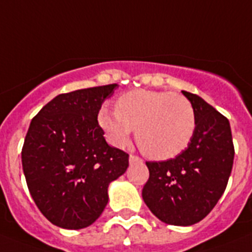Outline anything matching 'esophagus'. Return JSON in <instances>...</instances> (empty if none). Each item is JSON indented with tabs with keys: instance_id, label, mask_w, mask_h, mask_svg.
<instances>
[{
	"instance_id": "34e87169",
	"label": "esophagus",
	"mask_w": 252,
	"mask_h": 252,
	"mask_svg": "<svg viewBox=\"0 0 252 252\" xmlns=\"http://www.w3.org/2000/svg\"><path fill=\"white\" fill-rule=\"evenodd\" d=\"M129 163L130 165H134V163H142V159L138 156H134V155H130L129 156Z\"/></svg>"
}]
</instances>
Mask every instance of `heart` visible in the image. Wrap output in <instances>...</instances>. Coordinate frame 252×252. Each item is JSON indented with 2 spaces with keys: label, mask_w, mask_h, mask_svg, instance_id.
Returning a JSON list of instances; mask_svg holds the SVG:
<instances>
[{
  "label": "heart",
  "mask_w": 252,
  "mask_h": 252,
  "mask_svg": "<svg viewBox=\"0 0 252 252\" xmlns=\"http://www.w3.org/2000/svg\"><path fill=\"white\" fill-rule=\"evenodd\" d=\"M117 110L101 106L97 122L110 143L126 147L133 130L139 148L153 159H168L188 147L195 132V113L176 93L134 90L117 100Z\"/></svg>",
  "instance_id": "obj_1"
}]
</instances>
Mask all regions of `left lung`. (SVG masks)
I'll list each match as a JSON object with an SVG mask.
<instances>
[{
	"mask_svg": "<svg viewBox=\"0 0 252 252\" xmlns=\"http://www.w3.org/2000/svg\"><path fill=\"white\" fill-rule=\"evenodd\" d=\"M181 93L195 113V132L175 158L146 162L150 179L142 196L166 224L191 226L207 217L226 190L235 148L228 119L200 96Z\"/></svg>",
	"mask_w": 252,
	"mask_h": 252,
	"instance_id": "1",
	"label": "left lung"
}]
</instances>
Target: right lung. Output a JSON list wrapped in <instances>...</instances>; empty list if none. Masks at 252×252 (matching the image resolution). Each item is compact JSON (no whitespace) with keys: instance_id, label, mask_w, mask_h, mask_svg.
Returning a JSON list of instances; mask_svg holds the SVG:
<instances>
[{"instance_id":"obj_1","label":"right lung","mask_w":252,"mask_h":252,"mask_svg":"<svg viewBox=\"0 0 252 252\" xmlns=\"http://www.w3.org/2000/svg\"><path fill=\"white\" fill-rule=\"evenodd\" d=\"M117 84L61 94L32 120L21 161L39 211L65 229L93 224L108 204L111 181L126 171L129 155L111 147L97 123Z\"/></svg>"}]
</instances>
